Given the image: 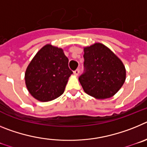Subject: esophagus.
<instances>
[{
    "label": "esophagus",
    "mask_w": 147,
    "mask_h": 147,
    "mask_svg": "<svg viewBox=\"0 0 147 147\" xmlns=\"http://www.w3.org/2000/svg\"><path fill=\"white\" fill-rule=\"evenodd\" d=\"M74 74L75 76H77L78 75H79V74H80V70H79V69H76V71H74Z\"/></svg>",
    "instance_id": "1"
}]
</instances>
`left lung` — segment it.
<instances>
[{
    "label": "left lung",
    "instance_id": "1",
    "mask_svg": "<svg viewBox=\"0 0 147 147\" xmlns=\"http://www.w3.org/2000/svg\"><path fill=\"white\" fill-rule=\"evenodd\" d=\"M84 59L85 73L79 78L84 91L97 99L113 96L126 80L122 61L100 42L84 47Z\"/></svg>",
    "mask_w": 147,
    "mask_h": 147
}]
</instances>
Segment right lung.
<instances>
[{"label": "right lung", "instance_id": "obj_1", "mask_svg": "<svg viewBox=\"0 0 147 147\" xmlns=\"http://www.w3.org/2000/svg\"><path fill=\"white\" fill-rule=\"evenodd\" d=\"M72 74L63 49L47 44L28 64L25 73L26 85L34 98L40 102H49L64 93Z\"/></svg>", "mask_w": 147, "mask_h": 147}]
</instances>
